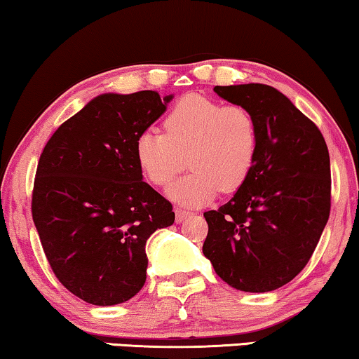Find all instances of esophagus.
Returning <instances> with one entry per match:
<instances>
[{
    "mask_svg": "<svg viewBox=\"0 0 359 359\" xmlns=\"http://www.w3.org/2000/svg\"><path fill=\"white\" fill-rule=\"evenodd\" d=\"M175 215H176V217H175L176 222L181 224V222H184V220L188 219V217H191V215H193V214H191L189 210H184V209H178V208H176V209H175Z\"/></svg>",
    "mask_w": 359,
    "mask_h": 359,
    "instance_id": "obj_1",
    "label": "esophagus"
}]
</instances>
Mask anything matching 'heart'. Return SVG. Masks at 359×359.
Returning <instances> with one entry per match:
<instances>
[{
    "instance_id": "b5f03b06",
    "label": "heart",
    "mask_w": 359,
    "mask_h": 359,
    "mask_svg": "<svg viewBox=\"0 0 359 359\" xmlns=\"http://www.w3.org/2000/svg\"><path fill=\"white\" fill-rule=\"evenodd\" d=\"M165 134L144 130L135 139L140 170L156 186H166L184 168L191 171L166 189L176 204L196 208L219 189L233 193L247 181L258 155V127L242 106H222L201 95L176 102L163 121Z\"/></svg>"
}]
</instances>
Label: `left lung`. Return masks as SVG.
<instances>
[{
	"label": "left lung",
	"mask_w": 359,
	"mask_h": 359,
	"mask_svg": "<svg viewBox=\"0 0 359 359\" xmlns=\"http://www.w3.org/2000/svg\"><path fill=\"white\" fill-rule=\"evenodd\" d=\"M258 127L252 173L233 198L204 212V257L238 291L269 292L311 259L330 214V156L317 126L276 88L215 86Z\"/></svg>",
	"instance_id": "left-lung-1"
}]
</instances>
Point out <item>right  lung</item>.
<instances>
[{"label":"right lung","instance_id":"add662e5","mask_svg":"<svg viewBox=\"0 0 359 359\" xmlns=\"http://www.w3.org/2000/svg\"><path fill=\"white\" fill-rule=\"evenodd\" d=\"M173 95L104 93L58 127L37 165L32 219L63 286L93 306H116L144 287L147 240L175 212L147 184L135 139Z\"/></svg>","mask_w":359,"mask_h":359}]
</instances>
